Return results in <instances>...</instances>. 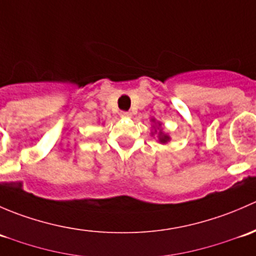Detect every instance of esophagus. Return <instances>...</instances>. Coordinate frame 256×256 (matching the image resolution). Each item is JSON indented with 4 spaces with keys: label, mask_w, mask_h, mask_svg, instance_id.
Segmentation results:
<instances>
[{
    "label": "esophagus",
    "mask_w": 256,
    "mask_h": 256,
    "mask_svg": "<svg viewBox=\"0 0 256 256\" xmlns=\"http://www.w3.org/2000/svg\"><path fill=\"white\" fill-rule=\"evenodd\" d=\"M120 116L122 118H131V112H120Z\"/></svg>",
    "instance_id": "1"
}]
</instances>
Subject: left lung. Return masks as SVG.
Segmentation results:
<instances>
[{"mask_svg": "<svg viewBox=\"0 0 256 256\" xmlns=\"http://www.w3.org/2000/svg\"><path fill=\"white\" fill-rule=\"evenodd\" d=\"M151 122L154 124V125H152L154 130L151 131V135H157V140H158L160 144H168L170 141H171V138H170L168 134H166L164 131V128H162V122L157 121L156 118H151Z\"/></svg>", "mask_w": 256, "mask_h": 256, "instance_id": "left-lung-1", "label": "left lung"}]
</instances>
